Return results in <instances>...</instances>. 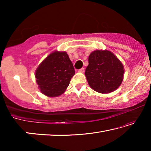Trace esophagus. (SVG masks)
Masks as SVG:
<instances>
[{"label":"esophagus","instance_id":"34e87169","mask_svg":"<svg viewBox=\"0 0 151 151\" xmlns=\"http://www.w3.org/2000/svg\"><path fill=\"white\" fill-rule=\"evenodd\" d=\"M84 71H85V68H81V69L78 70L79 73H84Z\"/></svg>","mask_w":151,"mask_h":151}]
</instances>
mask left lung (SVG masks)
<instances>
[{
	"label": "left lung",
	"mask_w": 151,
	"mask_h": 151,
	"mask_svg": "<svg viewBox=\"0 0 151 151\" xmlns=\"http://www.w3.org/2000/svg\"><path fill=\"white\" fill-rule=\"evenodd\" d=\"M121 61L108 50H96L88 57L85 75L89 86L100 93H110L121 85L124 78Z\"/></svg>",
	"instance_id": "1"
}]
</instances>
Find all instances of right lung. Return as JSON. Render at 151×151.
<instances>
[{
  "label": "right lung",
  "mask_w": 151,
  "mask_h": 151,
  "mask_svg": "<svg viewBox=\"0 0 151 151\" xmlns=\"http://www.w3.org/2000/svg\"><path fill=\"white\" fill-rule=\"evenodd\" d=\"M75 74L73 63L66 52L55 50L37 67L36 82L43 94L57 97L65 93Z\"/></svg>",
  "instance_id": "obj_1"
}]
</instances>
